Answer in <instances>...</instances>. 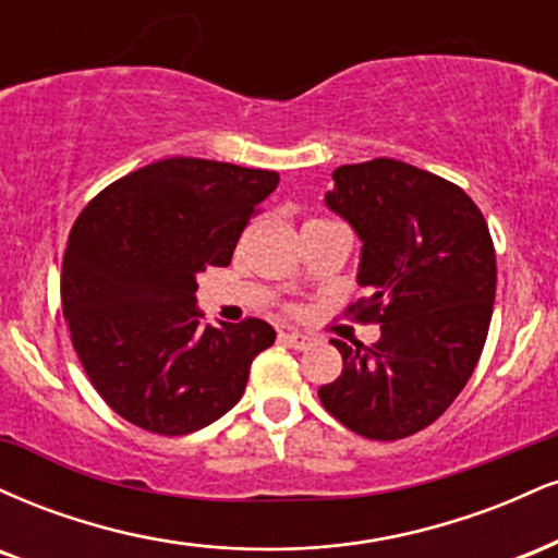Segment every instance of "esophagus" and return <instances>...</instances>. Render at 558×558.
I'll return each instance as SVG.
<instances>
[{
  "instance_id": "obj_1",
  "label": "esophagus",
  "mask_w": 558,
  "mask_h": 558,
  "mask_svg": "<svg viewBox=\"0 0 558 558\" xmlns=\"http://www.w3.org/2000/svg\"><path fill=\"white\" fill-rule=\"evenodd\" d=\"M280 338H283L288 345H293V349H299V351H306V349H312V345H315V338L304 336V332H299V330L280 332Z\"/></svg>"
}]
</instances>
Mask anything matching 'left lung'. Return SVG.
<instances>
[{
	"mask_svg": "<svg viewBox=\"0 0 558 558\" xmlns=\"http://www.w3.org/2000/svg\"><path fill=\"white\" fill-rule=\"evenodd\" d=\"M325 204L362 239L356 280L369 296L349 306L380 325L373 345L343 343L338 380L319 401L369 440L433 425L475 373L496 299L488 222L459 185L399 162L343 165Z\"/></svg>",
	"mask_w": 558,
	"mask_h": 558,
	"instance_id": "1",
	"label": "left lung"
}]
</instances>
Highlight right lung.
<instances>
[{"mask_svg": "<svg viewBox=\"0 0 558 558\" xmlns=\"http://www.w3.org/2000/svg\"><path fill=\"white\" fill-rule=\"evenodd\" d=\"M280 175L213 159L146 165L96 194L70 230L62 312L96 393L131 425L189 435L243 396L272 325H202L196 275L228 267Z\"/></svg>", "mask_w": 558, "mask_h": 558, "instance_id": "add662e5", "label": "right lung"}]
</instances>
